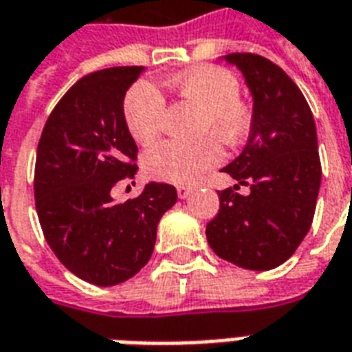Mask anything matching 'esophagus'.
I'll list each match as a JSON object with an SVG mask.
<instances>
[{"mask_svg": "<svg viewBox=\"0 0 352 352\" xmlns=\"http://www.w3.org/2000/svg\"><path fill=\"white\" fill-rule=\"evenodd\" d=\"M177 194H179V198L181 199L188 198L192 194V186H177Z\"/></svg>", "mask_w": 352, "mask_h": 352, "instance_id": "esophagus-1", "label": "esophagus"}]
</instances>
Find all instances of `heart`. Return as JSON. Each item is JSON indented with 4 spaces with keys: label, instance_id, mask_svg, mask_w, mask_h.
Returning <instances> with one entry per match:
<instances>
[{
    "label": "heart",
    "instance_id": "b5f03b06",
    "mask_svg": "<svg viewBox=\"0 0 352 352\" xmlns=\"http://www.w3.org/2000/svg\"><path fill=\"white\" fill-rule=\"evenodd\" d=\"M183 100L201 111L198 133H213L222 143L236 146L243 143L251 130V109L241 101L239 82L224 67L198 65L179 73L169 80ZM166 113V100L153 82L141 80L126 96L124 118L131 138L146 145L158 138ZM222 148L214 138H204L196 143L162 141L148 148L143 158V169L151 179L171 184H192L209 169L219 166Z\"/></svg>",
    "mask_w": 352,
    "mask_h": 352
}]
</instances>
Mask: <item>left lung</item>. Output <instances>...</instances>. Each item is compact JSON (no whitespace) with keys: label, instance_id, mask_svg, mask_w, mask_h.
I'll return each mask as SVG.
<instances>
[{"label":"left lung","instance_id":"left-lung-1","mask_svg":"<svg viewBox=\"0 0 352 352\" xmlns=\"http://www.w3.org/2000/svg\"><path fill=\"white\" fill-rule=\"evenodd\" d=\"M252 98L251 133L224 173L237 184L219 192L221 209L207 224L217 256L252 272L287 262L307 236L320 188L315 118L294 80L258 54H228ZM239 184L252 190L235 192Z\"/></svg>","mask_w":352,"mask_h":352}]
</instances>
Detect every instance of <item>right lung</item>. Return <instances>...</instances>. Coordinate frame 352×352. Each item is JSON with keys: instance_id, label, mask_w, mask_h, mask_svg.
Returning <instances> with one entry per match:
<instances>
[{"instance_id": "right-lung-1", "label": "right lung", "mask_w": 352, "mask_h": 352, "mask_svg": "<svg viewBox=\"0 0 352 352\" xmlns=\"http://www.w3.org/2000/svg\"><path fill=\"white\" fill-rule=\"evenodd\" d=\"M145 67H109L73 85L43 128L35 162V207L58 260L79 279L113 287L148 262L175 186L146 183L138 198L115 201L111 188L133 179L138 145L124 98Z\"/></svg>"}]
</instances>
